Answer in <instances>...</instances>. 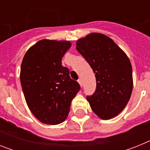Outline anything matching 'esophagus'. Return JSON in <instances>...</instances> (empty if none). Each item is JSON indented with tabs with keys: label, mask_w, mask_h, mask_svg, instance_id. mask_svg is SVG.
I'll use <instances>...</instances> for the list:
<instances>
[{
	"label": "esophagus",
	"mask_w": 150,
	"mask_h": 150,
	"mask_svg": "<svg viewBox=\"0 0 150 150\" xmlns=\"http://www.w3.org/2000/svg\"><path fill=\"white\" fill-rule=\"evenodd\" d=\"M78 83H79V86H83V81H82V79H78Z\"/></svg>",
	"instance_id": "esophagus-1"
}]
</instances>
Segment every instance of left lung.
<instances>
[{
	"label": "left lung",
	"mask_w": 150,
	"mask_h": 150,
	"mask_svg": "<svg viewBox=\"0 0 150 150\" xmlns=\"http://www.w3.org/2000/svg\"><path fill=\"white\" fill-rule=\"evenodd\" d=\"M76 48L95 74L96 90L86 98L91 110L102 120L114 118L127 105L133 89L128 57L111 38L100 33L79 38Z\"/></svg>",
	"instance_id": "8db88e82"
}]
</instances>
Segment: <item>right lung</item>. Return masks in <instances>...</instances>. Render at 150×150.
<instances>
[{"mask_svg": "<svg viewBox=\"0 0 150 150\" xmlns=\"http://www.w3.org/2000/svg\"><path fill=\"white\" fill-rule=\"evenodd\" d=\"M67 40L43 39L30 46L21 64L20 80L26 103L41 122L58 125L66 120L71 101L79 91V83L62 65Z\"/></svg>", "mask_w": 150, "mask_h": 150, "instance_id": "1", "label": "right lung"}]
</instances>
